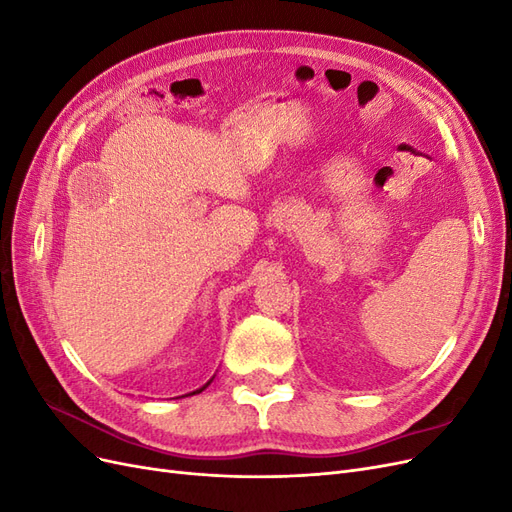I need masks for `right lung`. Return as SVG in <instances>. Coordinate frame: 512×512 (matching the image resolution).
Returning <instances> with one entry per match:
<instances>
[{
    "label": "right lung",
    "mask_w": 512,
    "mask_h": 512,
    "mask_svg": "<svg viewBox=\"0 0 512 512\" xmlns=\"http://www.w3.org/2000/svg\"><path fill=\"white\" fill-rule=\"evenodd\" d=\"M207 384H209V382H207ZM207 384H205V386H207ZM205 386H203V389H205ZM203 389H198V391H194V393H200ZM194 393H190V395H194Z\"/></svg>",
    "instance_id": "obj_1"
}]
</instances>
